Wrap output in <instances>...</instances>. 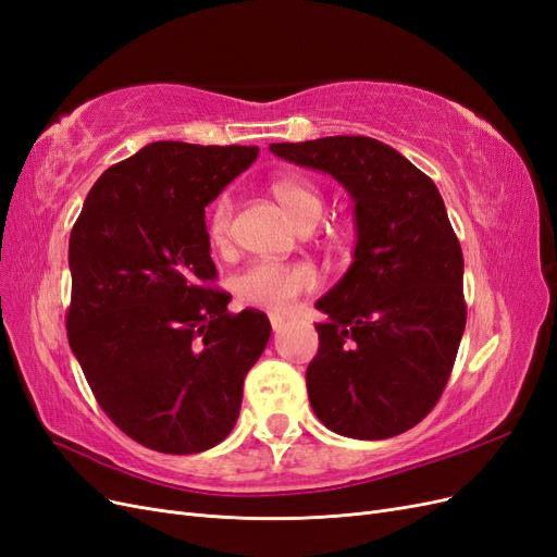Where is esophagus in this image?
Returning a JSON list of instances; mask_svg holds the SVG:
<instances>
[{"instance_id":"obj_1","label":"esophagus","mask_w":557,"mask_h":557,"mask_svg":"<svg viewBox=\"0 0 557 557\" xmlns=\"http://www.w3.org/2000/svg\"><path fill=\"white\" fill-rule=\"evenodd\" d=\"M269 323H272V330H274V332H281L283 325H285V318L278 315V313H269Z\"/></svg>"}]
</instances>
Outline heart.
<instances>
[{
  "label": "heart",
  "mask_w": 557,
  "mask_h": 557,
  "mask_svg": "<svg viewBox=\"0 0 557 557\" xmlns=\"http://www.w3.org/2000/svg\"><path fill=\"white\" fill-rule=\"evenodd\" d=\"M272 193L299 227H311L323 213V195L318 185L305 176H281L272 183ZM234 227V199L230 193L218 195L207 215L209 242L227 248ZM318 285L313 267L305 262H250L232 276V290L242 305L267 311H288L295 299L311 293Z\"/></svg>",
  "instance_id": "1"
}]
</instances>
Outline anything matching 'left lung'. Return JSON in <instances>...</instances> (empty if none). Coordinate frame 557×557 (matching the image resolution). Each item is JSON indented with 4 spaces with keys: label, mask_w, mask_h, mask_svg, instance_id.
I'll list each match as a JSON object with an SVG mask.
<instances>
[{
    "label": "left lung",
    "mask_w": 557,
    "mask_h": 557,
    "mask_svg": "<svg viewBox=\"0 0 557 557\" xmlns=\"http://www.w3.org/2000/svg\"><path fill=\"white\" fill-rule=\"evenodd\" d=\"M332 174L356 201L352 264L315 301L307 391L320 423L350 440H391L440 401L467 323L462 248L434 181L372 137L272 144Z\"/></svg>",
    "instance_id": "1"
}]
</instances>
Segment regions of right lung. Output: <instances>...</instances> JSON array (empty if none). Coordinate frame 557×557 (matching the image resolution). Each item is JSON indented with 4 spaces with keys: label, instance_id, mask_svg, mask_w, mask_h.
<instances>
[{
    "label": "right lung",
    "instance_id": "1",
    "mask_svg": "<svg viewBox=\"0 0 557 557\" xmlns=\"http://www.w3.org/2000/svg\"><path fill=\"white\" fill-rule=\"evenodd\" d=\"M258 146L156 141L97 178L70 237L66 336L102 411L129 440L188 455L221 444L272 334L230 313L205 209Z\"/></svg>",
    "mask_w": 557,
    "mask_h": 557
}]
</instances>
